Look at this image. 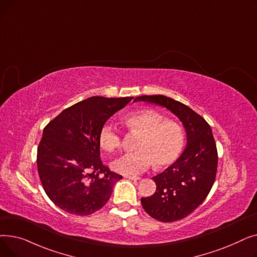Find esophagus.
Masks as SVG:
<instances>
[{
	"label": "esophagus",
	"mask_w": 257,
	"mask_h": 257,
	"mask_svg": "<svg viewBox=\"0 0 257 257\" xmlns=\"http://www.w3.org/2000/svg\"><path fill=\"white\" fill-rule=\"evenodd\" d=\"M125 178H127L129 180H132V181H139L141 179L140 177H137V176H125Z\"/></svg>",
	"instance_id": "34e87169"
}]
</instances>
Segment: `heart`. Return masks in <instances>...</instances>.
<instances>
[{"instance_id":"heart-1","label":"heart","mask_w":257,"mask_h":257,"mask_svg":"<svg viewBox=\"0 0 257 257\" xmlns=\"http://www.w3.org/2000/svg\"><path fill=\"white\" fill-rule=\"evenodd\" d=\"M125 125L142 134L137 149L126 153L112 163V169L125 176L138 175L150 169L155 163L167 167L178 159L184 146V133L175 121L153 109L132 112L124 117ZM99 145L103 150L113 152L120 147V134L110 123H105L99 131Z\"/></svg>"}]
</instances>
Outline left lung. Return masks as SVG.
Here are the masks:
<instances>
[{"label":"left lung","instance_id":"left-lung-1","mask_svg":"<svg viewBox=\"0 0 257 257\" xmlns=\"http://www.w3.org/2000/svg\"><path fill=\"white\" fill-rule=\"evenodd\" d=\"M163 106L176 115L186 133V147L175 163L152 179L156 192L142 198L144 209L161 222H175L192 213L205 200L213 185L218 152L207 121L192 108L163 94L134 99Z\"/></svg>","mask_w":257,"mask_h":257}]
</instances>
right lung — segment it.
I'll return each instance as SVG.
<instances>
[{
	"mask_svg": "<svg viewBox=\"0 0 257 257\" xmlns=\"http://www.w3.org/2000/svg\"><path fill=\"white\" fill-rule=\"evenodd\" d=\"M133 97H90L66 108L45 127L37 148V170L44 190L60 209L87 215L109 200L120 175L100 158L99 131Z\"/></svg>",
	"mask_w": 257,
	"mask_h": 257,
	"instance_id": "right-lung-1",
	"label": "right lung"
}]
</instances>
